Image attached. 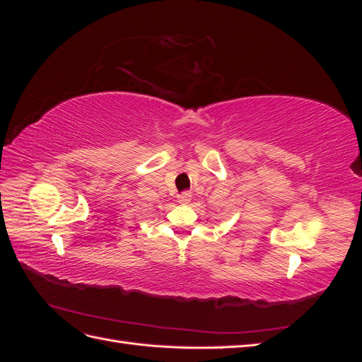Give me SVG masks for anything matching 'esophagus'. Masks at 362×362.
I'll return each mask as SVG.
<instances>
[{
    "label": "esophagus",
    "instance_id": "esophagus-1",
    "mask_svg": "<svg viewBox=\"0 0 362 362\" xmlns=\"http://www.w3.org/2000/svg\"><path fill=\"white\" fill-rule=\"evenodd\" d=\"M192 201V193L190 192H182L178 194V202L180 204H189Z\"/></svg>",
    "mask_w": 362,
    "mask_h": 362
}]
</instances>
